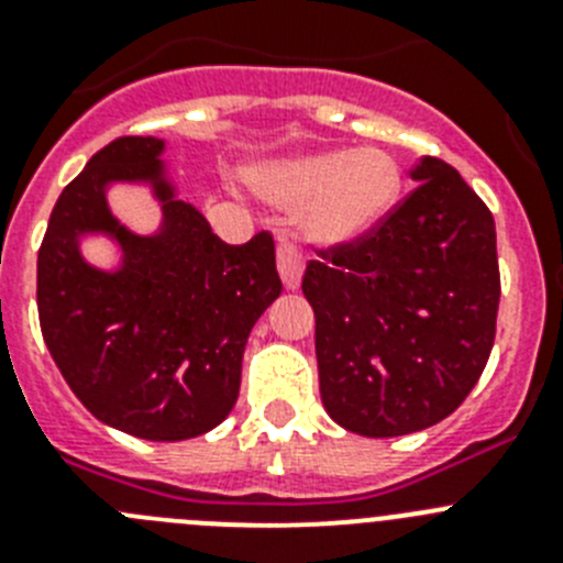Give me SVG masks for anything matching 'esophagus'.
Returning <instances> with one entry per match:
<instances>
[{"label":"esophagus","mask_w":563,"mask_h":563,"mask_svg":"<svg viewBox=\"0 0 563 563\" xmlns=\"http://www.w3.org/2000/svg\"><path fill=\"white\" fill-rule=\"evenodd\" d=\"M278 273H282V282H285L287 290H296L301 285V273H305V256L292 242L282 239L278 242Z\"/></svg>","instance_id":"obj_1"}]
</instances>
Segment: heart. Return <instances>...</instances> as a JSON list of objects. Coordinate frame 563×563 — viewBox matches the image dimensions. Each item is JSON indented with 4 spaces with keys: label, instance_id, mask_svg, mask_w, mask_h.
<instances>
[{
    "label": "heart",
    "instance_id": "heart-1",
    "mask_svg": "<svg viewBox=\"0 0 563 563\" xmlns=\"http://www.w3.org/2000/svg\"><path fill=\"white\" fill-rule=\"evenodd\" d=\"M258 197L301 208V233L316 245H350L375 231L402 188L397 161L383 148L292 154L247 172Z\"/></svg>",
    "mask_w": 563,
    "mask_h": 563
}]
</instances>
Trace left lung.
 Returning <instances> with one entry per match:
<instances>
[{
  "label": "left lung",
  "mask_w": 563,
  "mask_h": 563,
  "mask_svg": "<svg viewBox=\"0 0 563 563\" xmlns=\"http://www.w3.org/2000/svg\"><path fill=\"white\" fill-rule=\"evenodd\" d=\"M372 233L321 251L305 271L316 312L321 400L361 437L429 429L460 409L485 369L499 312L496 225L437 157Z\"/></svg>",
  "instance_id": "8db88e82"
}]
</instances>
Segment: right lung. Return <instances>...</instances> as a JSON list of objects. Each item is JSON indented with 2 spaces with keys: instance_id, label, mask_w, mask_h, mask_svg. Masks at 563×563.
<instances>
[{
  "instance_id": "add662e5",
  "label": "right lung",
  "mask_w": 563,
  "mask_h": 563,
  "mask_svg": "<svg viewBox=\"0 0 563 563\" xmlns=\"http://www.w3.org/2000/svg\"><path fill=\"white\" fill-rule=\"evenodd\" d=\"M163 152L161 137H118L64 188L38 247L36 301L44 343L78 400L112 429L177 442L231 415L247 335L282 278L271 233L225 245L177 197ZM114 181L153 188L157 232L137 234L113 217ZM84 235L112 238L119 267L89 266Z\"/></svg>"
}]
</instances>
